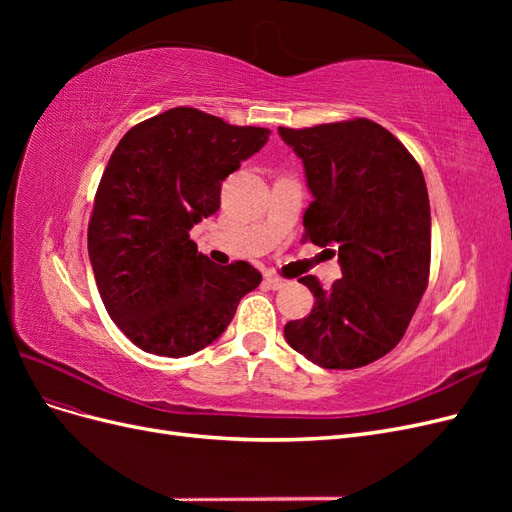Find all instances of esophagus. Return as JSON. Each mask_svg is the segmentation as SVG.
<instances>
[{"mask_svg":"<svg viewBox=\"0 0 512 512\" xmlns=\"http://www.w3.org/2000/svg\"><path fill=\"white\" fill-rule=\"evenodd\" d=\"M265 284H267V288H271V290H280V288L286 286V280H282V277H277V275H267V277H265Z\"/></svg>","mask_w":512,"mask_h":512,"instance_id":"1","label":"esophagus"}]
</instances>
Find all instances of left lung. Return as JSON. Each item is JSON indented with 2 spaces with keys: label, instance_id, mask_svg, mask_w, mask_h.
I'll return each mask as SVG.
<instances>
[{
  "label": "left lung",
  "instance_id": "1",
  "mask_svg": "<svg viewBox=\"0 0 512 512\" xmlns=\"http://www.w3.org/2000/svg\"><path fill=\"white\" fill-rule=\"evenodd\" d=\"M305 168L314 200L305 239L337 256L342 280L314 292L312 314L290 320L286 342L324 369L378 361L404 337L429 280L431 213L421 166L369 119L280 128Z\"/></svg>",
  "mask_w": 512,
  "mask_h": 512
}]
</instances>
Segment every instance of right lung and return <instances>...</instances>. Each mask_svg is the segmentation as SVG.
I'll return each mask as SVG.
<instances>
[{
	"instance_id": "right-lung-1",
	"label": "right lung",
	"mask_w": 512,
	"mask_h": 512,
	"mask_svg": "<svg viewBox=\"0 0 512 512\" xmlns=\"http://www.w3.org/2000/svg\"><path fill=\"white\" fill-rule=\"evenodd\" d=\"M269 134L177 106L138 123L115 147L87 250L108 316L141 350L170 359L203 350L262 282L250 262L213 265L190 230L220 209L222 181Z\"/></svg>"
}]
</instances>
